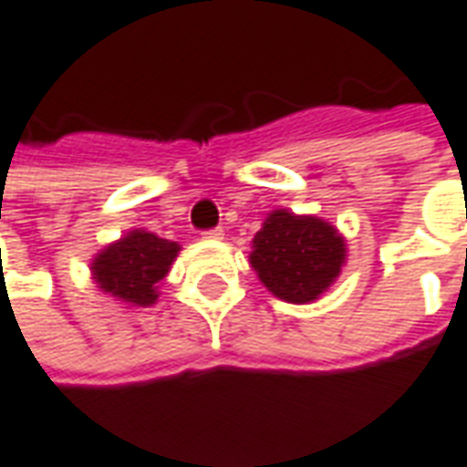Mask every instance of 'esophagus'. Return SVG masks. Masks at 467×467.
Instances as JSON below:
<instances>
[{"label": "esophagus", "mask_w": 467, "mask_h": 467, "mask_svg": "<svg viewBox=\"0 0 467 467\" xmlns=\"http://www.w3.org/2000/svg\"><path fill=\"white\" fill-rule=\"evenodd\" d=\"M223 234H224L223 227H212V230H204L202 237H204V240H223Z\"/></svg>", "instance_id": "obj_1"}]
</instances>
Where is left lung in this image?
Segmentation results:
<instances>
[{"label": "left lung", "instance_id": "left-lung-1", "mask_svg": "<svg viewBox=\"0 0 467 467\" xmlns=\"http://www.w3.org/2000/svg\"><path fill=\"white\" fill-rule=\"evenodd\" d=\"M344 253L341 234L328 223L278 210L255 234L250 263L273 296L290 303H308L341 273Z\"/></svg>", "mask_w": 467, "mask_h": 467}]
</instances>
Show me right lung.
Returning <instances> with one entry per match:
<instances>
[{
  "label": "right lung",
  "instance_id": "1",
  "mask_svg": "<svg viewBox=\"0 0 467 467\" xmlns=\"http://www.w3.org/2000/svg\"><path fill=\"white\" fill-rule=\"evenodd\" d=\"M177 253V243L133 230L96 257L93 275L98 288L133 306H149L156 301V283L164 280Z\"/></svg>",
  "mask_w": 467,
  "mask_h": 467
}]
</instances>
